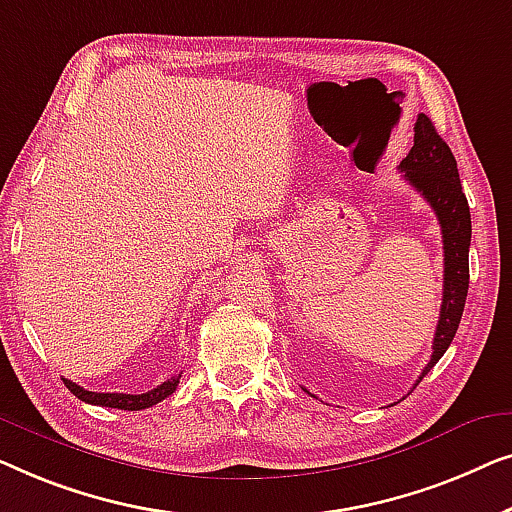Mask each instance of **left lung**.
<instances>
[{
    "label": "left lung",
    "mask_w": 512,
    "mask_h": 512,
    "mask_svg": "<svg viewBox=\"0 0 512 512\" xmlns=\"http://www.w3.org/2000/svg\"><path fill=\"white\" fill-rule=\"evenodd\" d=\"M415 143L403 157L399 169L403 178L434 208L443 234V304L434 334V352L424 366L420 380L434 369V364L450 348L462 320L466 292H469V246L471 213L469 201L459 181L457 160L448 143L438 136L434 122L420 113L415 122ZM417 380V383H420ZM415 383V385H417ZM308 392V390H306Z\"/></svg>",
    "instance_id": "1"
}]
</instances>
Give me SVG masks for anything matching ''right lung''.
I'll return each mask as SVG.
<instances>
[{"instance_id": "right-lung-1", "label": "right lung", "mask_w": 512, "mask_h": 512, "mask_svg": "<svg viewBox=\"0 0 512 512\" xmlns=\"http://www.w3.org/2000/svg\"><path fill=\"white\" fill-rule=\"evenodd\" d=\"M62 380H64V385H67L71 390V394H76V397L85 401V403H92V406H106V408H120V410H141V408L155 406V403L167 399L169 394H174L178 383H181V373H176V376L164 380L162 385H157L150 392H143V394L90 392V390H83L81 385L71 383V380H67V378H62Z\"/></svg>"}]
</instances>
